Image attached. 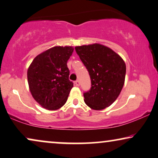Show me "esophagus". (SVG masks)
Returning a JSON list of instances; mask_svg holds the SVG:
<instances>
[{"mask_svg": "<svg viewBox=\"0 0 158 158\" xmlns=\"http://www.w3.org/2000/svg\"><path fill=\"white\" fill-rule=\"evenodd\" d=\"M74 84H75V85H76V86H77V87H79V81H78V80L75 81Z\"/></svg>", "mask_w": 158, "mask_h": 158, "instance_id": "34e87169", "label": "esophagus"}]
</instances>
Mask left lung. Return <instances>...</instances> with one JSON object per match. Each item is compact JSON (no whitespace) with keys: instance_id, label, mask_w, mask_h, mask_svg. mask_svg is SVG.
I'll use <instances>...</instances> for the list:
<instances>
[{"instance_id":"1","label":"left lung","mask_w":158,"mask_h":158,"mask_svg":"<svg viewBox=\"0 0 158 158\" xmlns=\"http://www.w3.org/2000/svg\"><path fill=\"white\" fill-rule=\"evenodd\" d=\"M75 50L91 79V88L84 93L86 105L96 110L109 107L124 85V61L110 48L98 43L77 46Z\"/></svg>"}]
</instances>
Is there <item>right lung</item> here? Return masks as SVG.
Wrapping results in <instances>:
<instances>
[{"label": "right lung", "mask_w": 158, "mask_h": 158, "mask_svg": "<svg viewBox=\"0 0 158 158\" xmlns=\"http://www.w3.org/2000/svg\"><path fill=\"white\" fill-rule=\"evenodd\" d=\"M73 52L71 46L51 48L34 58L27 70L31 95L47 110H58L66 102L73 86L67 67Z\"/></svg>", "instance_id": "right-lung-1"}]
</instances>
